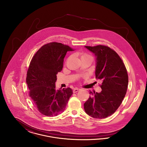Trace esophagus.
Listing matches in <instances>:
<instances>
[{"label":"esophagus","instance_id":"34e87169","mask_svg":"<svg viewBox=\"0 0 147 147\" xmlns=\"http://www.w3.org/2000/svg\"><path fill=\"white\" fill-rule=\"evenodd\" d=\"M81 89H79V88H75V89H74V90H73V92L74 93H75V92H77L78 91H80Z\"/></svg>","mask_w":147,"mask_h":147}]
</instances>
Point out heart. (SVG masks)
<instances>
[{"instance_id": "obj_1", "label": "heart", "mask_w": 147, "mask_h": 147, "mask_svg": "<svg viewBox=\"0 0 147 147\" xmlns=\"http://www.w3.org/2000/svg\"><path fill=\"white\" fill-rule=\"evenodd\" d=\"M92 58V56L87 53H82L81 54V60H83L85 58Z\"/></svg>"}]
</instances>
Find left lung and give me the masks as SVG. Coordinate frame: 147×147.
<instances>
[{
  "label": "left lung",
  "instance_id": "8db88e82",
  "mask_svg": "<svg viewBox=\"0 0 147 147\" xmlns=\"http://www.w3.org/2000/svg\"><path fill=\"white\" fill-rule=\"evenodd\" d=\"M85 47L96 57L95 76L102 82L100 85L102 91H90L84 110L92 117L106 118L117 110L125 96L128 84L127 71L119 55L109 47Z\"/></svg>",
  "mask_w": 147,
  "mask_h": 147
}]
</instances>
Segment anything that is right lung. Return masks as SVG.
Returning <instances> with one entry per match:
<instances>
[{
    "mask_svg": "<svg viewBox=\"0 0 147 147\" xmlns=\"http://www.w3.org/2000/svg\"><path fill=\"white\" fill-rule=\"evenodd\" d=\"M74 49L58 42L42 46L33 56L27 71L28 95L38 111L46 116L63 112L73 90L70 88L56 90L57 74L62 70L64 58Z\"/></svg>",
    "mask_w": 147,
    "mask_h": 147,
    "instance_id": "obj_1",
    "label": "right lung"
}]
</instances>
